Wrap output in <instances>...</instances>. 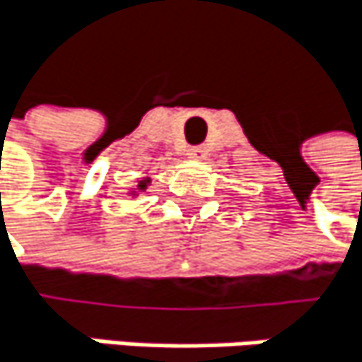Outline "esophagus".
<instances>
[{
    "label": "esophagus",
    "mask_w": 362,
    "mask_h": 362,
    "mask_svg": "<svg viewBox=\"0 0 362 362\" xmlns=\"http://www.w3.org/2000/svg\"><path fill=\"white\" fill-rule=\"evenodd\" d=\"M189 158H193V160L206 158V148H204V146H193V148H189Z\"/></svg>",
    "instance_id": "obj_1"
}]
</instances>
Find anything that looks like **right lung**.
I'll return each instance as SVG.
<instances>
[{
    "mask_svg": "<svg viewBox=\"0 0 362 362\" xmlns=\"http://www.w3.org/2000/svg\"><path fill=\"white\" fill-rule=\"evenodd\" d=\"M146 187H148V180H141V182H139V191H146Z\"/></svg>",
    "mask_w": 362,
    "mask_h": 362,
    "instance_id": "right-lung-1",
    "label": "right lung"
}]
</instances>
